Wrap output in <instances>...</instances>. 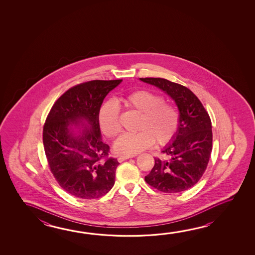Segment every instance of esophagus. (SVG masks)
I'll return each mask as SVG.
<instances>
[{
  "instance_id": "34e87169",
  "label": "esophagus",
  "mask_w": 255,
  "mask_h": 255,
  "mask_svg": "<svg viewBox=\"0 0 255 255\" xmlns=\"http://www.w3.org/2000/svg\"><path fill=\"white\" fill-rule=\"evenodd\" d=\"M133 156H118V161L119 162H123V161L126 160V159H128V158H130V157H132Z\"/></svg>"
}]
</instances>
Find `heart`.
I'll list each match as a JSON object with an SVG mask.
<instances>
[{"mask_svg": "<svg viewBox=\"0 0 255 255\" xmlns=\"http://www.w3.org/2000/svg\"><path fill=\"white\" fill-rule=\"evenodd\" d=\"M127 109L140 115L136 133L122 135L115 144V150L122 155H134L151 147L169 144L180 126V113L174 104L153 91L138 90L121 99ZM101 129L108 138H114L122 131L119 108L114 102L104 104L99 115Z\"/></svg>", "mask_w": 255, "mask_h": 255, "instance_id": "heart-1", "label": "heart"}]
</instances>
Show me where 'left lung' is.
<instances>
[{"label":"left lung","instance_id":"obj_1","mask_svg":"<svg viewBox=\"0 0 255 255\" xmlns=\"http://www.w3.org/2000/svg\"><path fill=\"white\" fill-rule=\"evenodd\" d=\"M169 95L178 107L180 126L174 141L155 158L145 176L147 184L160 192H180L195 185L204 174L212 151L211 121L196 95L186 87L162 78H140Z\"/></svg>","mask_w":255,"mask_h":255}]
</instances>
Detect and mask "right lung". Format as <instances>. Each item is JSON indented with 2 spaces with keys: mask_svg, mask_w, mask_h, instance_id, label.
<instances>
[{
  "mask_svg": "<svg viewBox=\"0 0 255 255\" xmlns=\"http://www.w3.org/2000/svg\"><path fill=\"white\" fill-rule=\"evenodd\" d=\"M122 80L87 81L73 86L50 110L43 128V143L50 171L72 196L92 200L107 194L115 184L119 162L108 156L101 140L99 115L106 96ZM86 120L89 127L78 135L70 127Z\"/></svg>",
  "mask_w": 255,
  "mask_h": 255,
  "instance_id": "add662e5",
  "label": "right lung"
}]
</instances>
